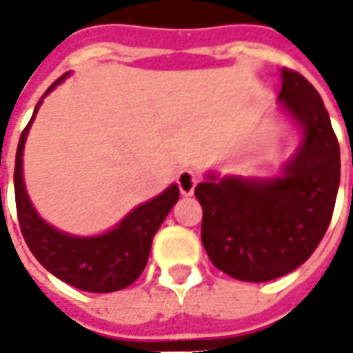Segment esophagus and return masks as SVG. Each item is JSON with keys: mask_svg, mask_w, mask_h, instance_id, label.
<instances>
[{"mask_svg": "<svg viewBox=\"0 0 353 353\" xmlns=\"http://www.w3.org/2000/svg\"><path fill=\"white\" fill-rule=\"evenodd\" d=\"M198 183V174L194 170L183 169L176 174V184H179V190L183 196H190L194 192V186Z\"/></svg>", "mask_w": 353, "mask_h": 353, "instance_id": "1", "label": "esophagus"}]
</instances>
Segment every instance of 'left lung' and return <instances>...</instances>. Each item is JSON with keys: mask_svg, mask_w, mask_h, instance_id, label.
Wrapping results in <instances>:
<instances>
[{"mask_svg": "<svg viewBox=\"0 0 353 353\" xmlns=\"http://www.w3.org/2000/svg\"><path fill=\"white\" fill-rule=\"evenodd\" d=\"M279 108L301 143L279 176L206 172L194 188L202 206V243L230 277L263 283L305 263L332 220L340 186V145L314 86L281 70Z\"/></svg>", "mask_w": 353, "mask_h": 353, "instance_id": "obj_1", "label": "left lung"}]
</instances>
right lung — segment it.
Here are the masks:
<instances>
[{"label": "right lung", "instance_id": "obj_1", "mask_svg": "<svg viewBox=\"0 0 353 353\" xmlns=\"http://www.w3.org/2000/svg\"><path fill=\"white\" fill-rule=\"evenodd\" d=\"M68 76L62 74L43 98ZM37 103L29 125L21 133L15 155V204L21 234L37 261L76 289L88 292H114L129 287L139 277L149 259L153 236L165 222L170 208L179 202V186L170 184L165 192L143 202L129 212L121 222L100 236H72L45 222L27 194L23 179V149L31 123L43 103Z\"/></svg>", "mask_w": 353, "mask_h": 353}]
</instances>
